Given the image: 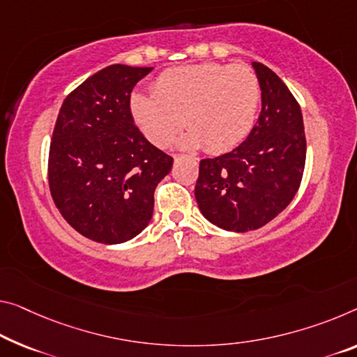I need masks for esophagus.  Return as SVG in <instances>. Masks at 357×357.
<instances>
[{
	"instance_id": "obj_1",
	"label": "esophagus",
	"mask_w": 357,
	"mask_h": 357,
	"mask_svg": "<svg viewBox=\"0 0 357 357\" xmlns=\"http://www.w3.org/2000/svg\"><path fill=\"white\" fill-rule=\"evenodd\" d=\"M182 158H183V156H180V155H174V160H175V161H178V160H182Z\"/></svg>"
}]
</instances>
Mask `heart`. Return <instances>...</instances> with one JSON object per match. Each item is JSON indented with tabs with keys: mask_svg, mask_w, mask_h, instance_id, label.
Here are the masks:
<instances>
[{
	"mask_svg": "<svg viewBox=\"0 0 357 357\" xmlns=\"http://www.w3.org/2000/svg\"><path fill=\"white\" fill-rule=\"evenodd\" d=\"M134 123L156 146H167L185 126L183 148L202 144L212 153L233 150L250 134L260 105V83L248 65L204 62L158 76L155 94L134 92Z\"/></svg>",
	"mask_w": 357,
	"mask_h": 357,
	"instance_id": "heart-1",
	"label": "heart"
}]
</instances>
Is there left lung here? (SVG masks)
Wrapping results in <instances>:
<instances>
[{
    "mask_svg": "<svg viewBox=\"0 0 357 357\" xmlns=\"http://www.w3.org/2000/svg\"><path fill=\"white\" fill-rule=\"evenodd\" d=\"M261 91V112L243 144L199 162L197 207L211 223L245 233L271 222L294 199L303 177V116L282 79L252 62Z\"/></svg>",
    "mask_w": 357,
    "mask_h": 357,
    "instance_id": "8db88e82",
    "label": "left lung"
}]
</instances>
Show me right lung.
I'll return each mask as SVG.
<instances>
[{"mask_svg": "<svg viewBox=\"0 0 357 357\" xmlns=\"http://www.w3.org/2000/svg\"><path fill=\"white\" fill-rule=\"evenodd\" d=\"M153 67L114 63L65 98L49 150V188L62 217L96 243L121 244L153 217L155 190L174 160L130 114V92Z\"/></svg>", "mask_w": 357, "mask_h": 357, "instance_id": "1", "label": "right lung"}]
</instances>
